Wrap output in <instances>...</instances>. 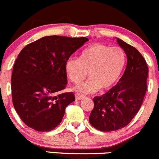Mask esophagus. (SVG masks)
Returning a JSON list of instances; mask_svg holds the SVG:
<instances>
[{
    "label": "esophagus",
    "mask_w": 159,
    "mask_h": 159,
    "mask_svg": "<svg viewBox=\"0 0 159 159\" xmlns=\"http://www.w3.org/2000/svg\"><path fill=\"white\" fill-rule=\"evenodd\" d=\"M75 97H76V100H82V99L84 98L85 96L82 95V94H80V93H76V94H75Z\"/></svg>",
    "instance_id": "obj_1"
}]
</instances>
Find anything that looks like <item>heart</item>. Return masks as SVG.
Returning a JSON list of instances; mask_svg holds the SVG:
<instances>
[{"mask_svg":"<svg viewBox=\"0 0 159 159\" xmlns=\"http://www.w3.org/2000/svg\"><path fill=\"white\" fill-rule=\"evenodd\" d=\"M125 62L126 56L121 48L94 43L85 48L78 59L70 58L65 69L68 77L75 84H80L88 71L89 79L76 89L89 93L112 88L120 79Z\"/></svg>","mask_w":159,"mask_h":159,"instance_id":"heart-1","label":"heart"}]
</instances>
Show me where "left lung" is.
I'll use <instances>...</instances> for the list:
<instances>
[{"label": "left lung", "instance_id": "obj_1", "mask_svg": "<svg viewBox=\"0 0 159 159\" xmlns=\"http://www.w3.org/2000/svg\"><path fill=\"white\" fill-rule=\"evenodd\" d=\"M128 57L118 83L108 92L93 98L89 120L96 129L113 131L128 125L139 111L147 91L148 67L142 55L132 45L117 39Z\"/></svg>", "mask_w": 159, "mask_h": 159}]
</instances>
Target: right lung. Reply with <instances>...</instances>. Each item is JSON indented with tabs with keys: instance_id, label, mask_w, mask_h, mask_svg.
Here are the masks:
<instances>
[{
	"instance_id": "add662e5",
	"label": "right lung",
	"mask_w": 159,
	"mask_h": 159,
	"mask_svg": "<svg viewBox=\"0 0 159 159\" xmlns=\"http://www.w3.org/2000/svg\"><path fill=\"white\" fill-rule=\"evenodd\" d=\"M87 38L50 35L27 45L15 60L12 102L20 118L37 131H50L61 123L66 107L75 100L66 88L65 65Z\"/></svg>"
}]
</instances>
